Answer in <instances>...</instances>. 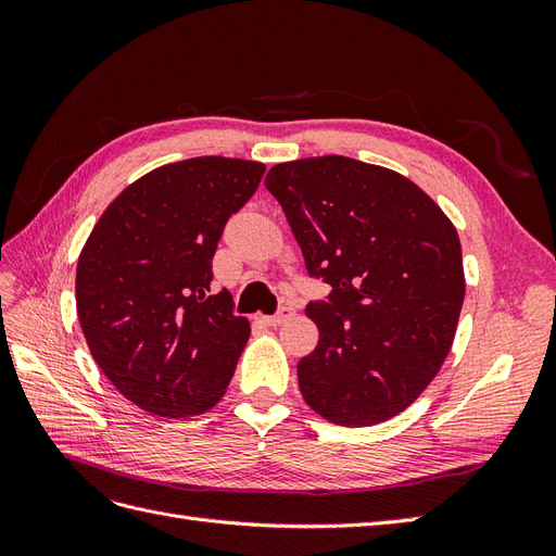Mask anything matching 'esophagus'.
Wrapping results in <instances>:
<instances>
[{
  "label": "esophagus",
  "mask_w": 556,
  "mask_h": 556,
  "mask_svg": "<svg viewBox=\"0 0 556 556\" xmlns=\"http://www.w3.org/2000/svg\"><path fill=\"white\" fill-rule=\"evenodd\" d=\"M292 315H294V308H292L290 304H282L276 315H266L264 323H266L268 327H278V325H282V323H288V319H290Z\"/></svg>",
  "instance_id": "esophagus-1"
}]
</instances>
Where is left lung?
<instances>
[{"instance_id": "obj_1", "label": "left lung", "mask_w": 556, "mask_h": 556, "mask_svg": "<svg viewBox=\"0 0 556 556\" xmlns=\"http://www.w3.org/2000/svg\"><path fill=\"white\" fill-rule=\"evenodd\" d=\"M266 190L313 278L331 285L306 315L319 329L296 364L301 394L333 425L384 422L427 390L464 304L459 233L413 180L343 155L276 164Z\"/></svg>"}]
</instances>
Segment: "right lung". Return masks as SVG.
I'll return each mask as SVG.
<instances>
[{"label":"right lung","mask_w":556,"mask_h":556,"mask_svg":"<svg viewBox=\"0 0 556 556\" xmlns=\"http://www.w3.org/2000/svg\"><path fill=\"white\" fill-rule=\"evenodd\" d=\"M266 166L192 157L134 180L99 217L76 268V311L104 376L134 406L190 417L225 396L248 343L211 262Z\"/></svg>","instance_id":"1"}]
</instances>
